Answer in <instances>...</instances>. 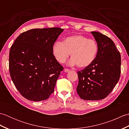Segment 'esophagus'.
<instances>
[{
	"label": "esophagus",
	"mask_w": 129,
	"mask_h": 129,
	"mask_svg": "<svg viewBox=\"0 0 129 129\" xmlns=\"http://www.w3.org/2000/svg\"><path fill=\"white\" fill-rule=\"evenodd\" d=\"M64 72H65V73H69V72H70V70L68 69H64Z\"/></svg>",
	"instance_id": "34e87169"
}]
</instances>
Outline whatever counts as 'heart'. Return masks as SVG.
I'll use <instances>...</instances> for the list:
<instances>
[{
  "label": "heart",
  "instance_id": "heart-1",
  "mask_svg": "<svg viewBox=\"0 0 129 129\" xmlns=\"http://www.w3.org/2000/svg\"><path fill=\"white\" fill-rule=\"evenodd\" d=\"M52 50L57 61L64 63L70 54L72 59L69 64L84 68L94 61L98 52V45L94 39L75 35L64 38L62 42L55 43Z\"/></svg>",
  "mask_w": 129,
  "mask_h": 129
}]
</instances>
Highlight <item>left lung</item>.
I'll return each instance as SVG.
<instances>
[{"label": "left lung", "mask_w": 129, "mask_h": 129, "mask_svg": "<svg viewBox=\"0 0 129 129\" xmlns=\"http://www.w3.org/2000/svg\"><path fill=\"white\" fill-rule=\"evenodd\" d=\"M91 33L98 45V52L89 66L78 72L76 90L82 99L99 100L106 98L118 82L121 55L110 38L97 31Z\"/></svg>", "instance_id": "left-lung-1"}]
</instances>
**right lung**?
Masks as SVG:
<instances>
[{
  "label": "right lung",
  "instance_id": "1",
  "mask_svg": "<svg viewBox=\"0 0 129 129\" xmlns=\"http://www.w3.org/2000/svg\"><path fill=\"white\" fill-rule=\"evenodd\" d=\"M63 31L60 28L29 30L19 35L11 46L10 75L16 88L26 99L46 100L54 92L64 68L52 49Z\"/></svg>",
  "mask_w": 129,
  "mask_h": 129
}]
</instances>
